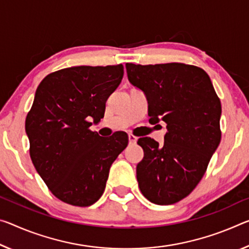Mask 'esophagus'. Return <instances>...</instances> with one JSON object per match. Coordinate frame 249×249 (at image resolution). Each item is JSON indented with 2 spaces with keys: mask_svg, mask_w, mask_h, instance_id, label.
Wrapping results in <instances>:
<instances>
[{
  "mask_svg": "<svg viewBox=\"0 0 249 249\" xmlns=\"http://www.w3.org/2000/svg\"><path fill=\"white\" fill-rule=\"evenodd\" d=\"M128 141H129V144H135L137 142V137L135 135H133V134H129Z\"/></svg>",
  "mask_w": 249,
  "mask_h": 249,
  "instance_id": "1",
  "label": "esophagus"
}]
</instances>
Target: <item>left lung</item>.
Here are the masks:
<instances>
[{
	"label": "left lung",
	"mask_w": 249,
	"mask_h": 249,
	"mask_svg": "<svg viewBox=\"0 0 249 249\" xmlns=\"http://www.w3.org/2000/svg\"><path fill=\"white\" fill-rule=\"evenodd\" d=\"M128 81L146 94L152 124H167L164 145L137 141L144 157L137 164L139 187L149 202L171 205L193 192L222 139V105L208 74L184 63H126Z\"/></svg>",
	"instance_id": "obj_1"
}]
</instances>
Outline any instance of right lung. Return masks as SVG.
<instances>
[{
  "label": "right lung",
  "mask_w": 249,
  "mask_h": 249,
  "mask_svg": "<svg viewBox=\"0 0 249 249\" xmlns=\"http://www.w3.org/2000/svg\"><path fill=\"white\" fill-rule=\"evenodd\" d=\"M124 75L122 64L73 66L37 86L25 131L35 169L62 202L88 207L103 195L109 167L128 144L125 132L108 140L89 129Z\"/></svg>",
  "instance_id": "1"
}]
</instances>
